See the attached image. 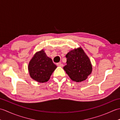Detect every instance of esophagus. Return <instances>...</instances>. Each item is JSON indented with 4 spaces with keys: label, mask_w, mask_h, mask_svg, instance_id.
<instances>
[{
    "label": "esophagus",
    "mask_w": 120,
    "mask_h": 120,
    "mask_svg": "<svg viewBox=\"0 0 120 120\" xmlns=\"http://www.w3.org/2000/svg\"><path fill=\"white\" fill-rule=\"evenodd\" d=\"M57 65L58 66H59V67H63V64H62V63H61V62L58 63L57 64Z\"/></svg>",
    "instance_id": "obj_1"
}]
</instances>
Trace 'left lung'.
<instances>
[{"instance_id": "left-lung-1", "label": "left lung", "mask_w": 120, "mask_h": 120, "mask_svg": "<svg viewBox=\"0 0 120 120\" xmlns=\"http://www.w3.org/2000/svg\"><path fill=\"white\" fill-rule=\"evenodd\" d=\"M65 57L67 65L63 69L71 79L81 82L88 78L92 72V65L82 48L79 47L70 50Z\"/></svg>"}]
</instances>
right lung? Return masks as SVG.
Returning <instances> with one entry per match:
<instances>
[{"label":"right lung","mask_w":120,"mask_h":120,"mask_svg":"<svg viewBox=\"0 0 120 120\" xmlns=\"http://www.w3.org/2000/svg\"><path fill=\"white\" fill-rule=\"evenodd\" d=\"M52 59L47 56L44 49L37 52L28 64V71L31 78L40 83L47 82L57 68Z\"/></svg>","instance_id":"right-lung-1"}]
</instances>
